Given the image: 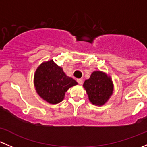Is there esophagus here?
Returning a JSON list of instances; mask_svg holds the SVG:
<instances>
[{
    "mask_svg": "<svg viewBox=\"0 0 147 147\" xmlns=\"http://www.w3.org/2000/svg\"><path fill=\"white\" fill-rule=\"evenodd\" d=\"M77 82L79 83L80 84H82L83 82V80H82V79H77Z\"/></svg>",
    "mask_w": 147,
    "mask_h": 147,
    "instance_id": "1",
    "label": "esophagus"
}]
</instances>
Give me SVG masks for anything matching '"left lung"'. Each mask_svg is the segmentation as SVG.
<instances>
[{"label":"left lung","mask_w":147,"mask_h":147,"mask_svg":"<svg viewBox=\"0 0 147 147\" xmlns=\"http://www.w3.org/2000/svg\"><path fill=\"white\" fill-rule=\"evenodd\" d=\"M83 86L90 101L96 105H104L109 100L113 91V84L110 78L100 71L92 72L90 79L84 81Z\"/></svg>","instance_id":"left-lung-1"}]
</instances>
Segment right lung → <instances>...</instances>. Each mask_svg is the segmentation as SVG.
I'll list each match as a JSON object with an SVG mask.
<instances>
[{
    "instance_id": "obj_1",
    "label": "right lung",
    "mask_w": 147,
    "mask_h": 147,
    "mask_svg": "<svg viewBox=\"0 0 147 147\" xmlns=\"http://www.w3.org/2000/svg\"><path fill=\"white\" fill-rule=\"evenodd\" d=\"M34 83L38 94L50 104L63 101L68 89L78 84L75 80L67 76L53 60L40 65L34 76Z\"/></svg>"
}]
</instances>
